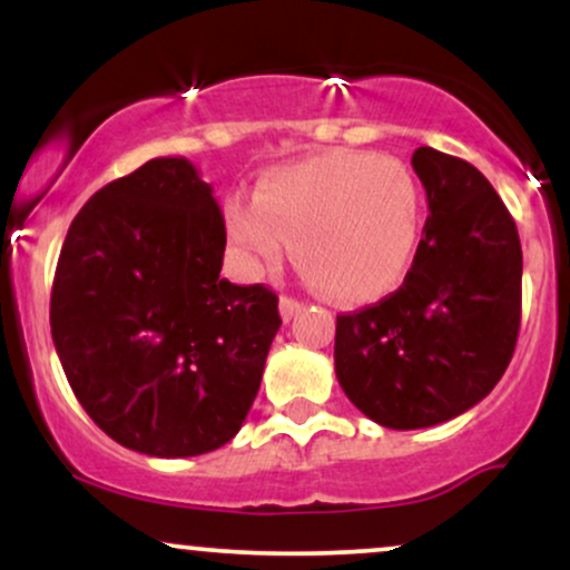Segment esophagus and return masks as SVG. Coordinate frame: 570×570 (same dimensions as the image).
I'll return each instance as SVG.
<instances>
[{
  "label": "esophagus",
  "mask_w": 570,
  "mask_h": 570,
  "mask_svg": "<svg viewBox=\"0 0 570 570\" xmlns=\"http://www.w3.org/2000/svg\"><path fill=\"white\" fill-rule=\"evenodd\" d=\"M278 305H281V318H284V322H292V318L299 313V307H303V305L297 303V299L286 297V294H284V297H281Z\"/></svg>",
  "instance_id": "34e87169"
}]
</instances>
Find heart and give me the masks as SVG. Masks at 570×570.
<instances>
[{"label":"heart","instance_id":"obj_1","mask_svg":"<svg viewBox=\"0 0 570 570\" xmlns=\"http://www.w3.org/2000/svg\"><path fill=\"white\" fill-rule=\"evenodd\" d=\"M225 227L244 263L263 273L294 244V259L326 294L364 303L407 273L421 233V189L402 163L375 153H332L273 168L254 203H225Z\"/></svg>","mask_w":570,"mask_h":570}]
</instances>
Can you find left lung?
Here are the masks:
<instances>
[{
  "instance_id": "obj_1",
  "label": "left lung",
  "mask_w": 570,
  "mask_h": 570,
  "mask_svg": "<svg viewBox=\"0 0 570 570\" xmlns=\"http://www.w3.org/2000/svg\"><path fill=\"white\" fill-rule=\"evenodd\" d=\"M429 217L404 284L337 316L345 396L385 429H429L482 402L512 362L522 248L512 214L472 163L417 147Z\"/></svg>"
}]
</instances>
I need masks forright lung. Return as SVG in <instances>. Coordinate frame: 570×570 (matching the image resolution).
Masks as SVG:
<instances>
[{
  "mask_svg": "<svg viewBox=\"0 0 570 570\" xmlns=\"http://www.w3.org/2000/svg\"><path fill=\"white\" fill-rule=\"evenodd\" d=\"M225 217L187 158H155L80 208L58 257L50 332L104 434L155 458L212 453L244 426L278 297L222 278Z\"/></svg>",
  "mask_w": 570,
  "mask_h": 570,
  "instance_id": "1",
  "label": "right lung"
}]
</instances>
